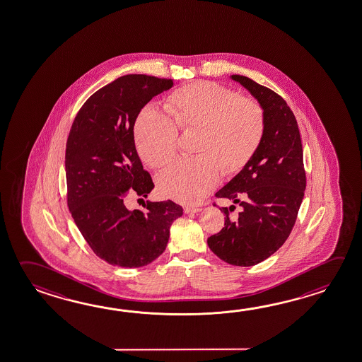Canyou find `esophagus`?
<instances>
[{"label":"esophagus","mask_w":362,"mask_h":362,"mask_svg":"<svg viewBox=\"0 0 362 362\" xmlns=\"http://www.w3.org/2000/svg\"><path fill=\"white\" fill-rule=\"evenodd\" d=\"M202 210L201 206H185V214H193V212H198Z\"/></svg>","instance_id":"obj_1"}]
</instances>
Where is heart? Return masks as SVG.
<instances>
[{
    "label": "heart",
    "instance_id": "1",
    "mask_svg": "<svg viewBox=\"0 0 362 362\" xmlns=\"http://www.w3.org/2000/svg\"><path fill=\"white\" fill-rule=\"evenodd\" d=\"M168 116L146 107L134 124L136 151L146 164L158 169L177 151V130L196 132L193 158L173 161L157 175L164 197L194 204L218 185L220 171L230 177L246 166L262 144L265 111L255 98L210 82H196L173 92Z\"/></svg>",
    "mask_w": 362,
    "mask_h": 362
}]
</instances>
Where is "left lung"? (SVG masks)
Listing matches in <instances>:
<instances>
[{"mask_svg": "<svg viewBox=\"0 0 362 362\" xmlns=\"http://www.w3.org/2000/svg\"><path fill=\"white\" fill-rule=\"evenodd\" d=\"M232 79L261 103L267 129L250 163L215 194L243 210L230 218L235 206L220 209L226 214L224 228L209 237L207 245L230 265L253 267L276 252L292 232L306 189V171L297 120L283 97L247 76Z\"/></svg>", "mask_w": 362, "mask_h": 362, "instance_id": "8db88e82", "label": "left lung"}]
</instances>
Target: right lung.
<instances>
[{
	"instance_id": "obj_1",
	"label": "right lung",
	"mask_w": 362,
	"mask_h": 362,
	"mask_svg": "<svg viewBox=\"0 0 362 362\" xmlns=\"http://www.w3.org/2000/svg\"><path fill=\"white\" fill-rule=\"evenodd\" d=\"M171 86L173 79L165 78L120 76L89 97L70 128L69 210L92 251L114 267H141L156 259L173 221L183 215L182 206L170 199L144 202V210L125 206L129 196L142 199L155 187L136 153V116Z\"/></svg>"
}]
</instances>
